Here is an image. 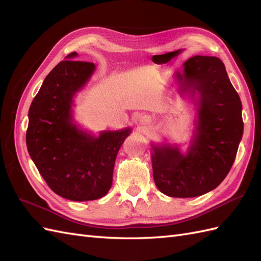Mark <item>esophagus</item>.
I'll use <instances>...</instances> for the list:
<instances>
[{"label": "esophagus", "instance_id": "obj_1", "mask_svg": "<svg viewBox=\"0 0 261 261\" xmlns=\"http://www.w3.org/2000/svg\"><path fill=\"white\" fill-rule=\"evenodd\" d=\"M141 122L147 123V122H149V118L147 116H143V118H141Z\"/></svg>", "mask_w": 261, "mask_h": 261}]
</instances>
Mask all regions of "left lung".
<instances>
[{"instance_id": "obj_1", "label": "left lung", "mask_w": 261, "mask_h": 261, "mask_svg": "<svg viewBox=\"0 0 261 261\" xmlns=\"http://www.w3.org/2000/svg\"><path fill=\"white\" fill-rule=\"evenodd\" d=\"M180 90L199 94L198 126L194 144L183 155L177 148L153 147V179L170 197L189 198L219 186L234 163L244 123L242 102L228 80L223 62L216 57H195L178 74Z\"/></svg>"}]
</instances>
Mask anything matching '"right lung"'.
<instances>
[{"mask_svg": "<svg viewBox=\"0 0 261 261\" xmlns=\"http://www.w3.org/2000/svg\"><path fill=\"white\" fill-rule=\"evenodd\" d=\"M72 52L45 77L31 102L26 144L31 159L52 191L74 201L99 199L112 186L118 150L130 129L103 132L98 138L72 123L73 97L94 70Z\"/></svg>", "mask_w": 261, "mask_h": 261, "instance_id": "add662e5", "label": "right lung"}]
</instances>
